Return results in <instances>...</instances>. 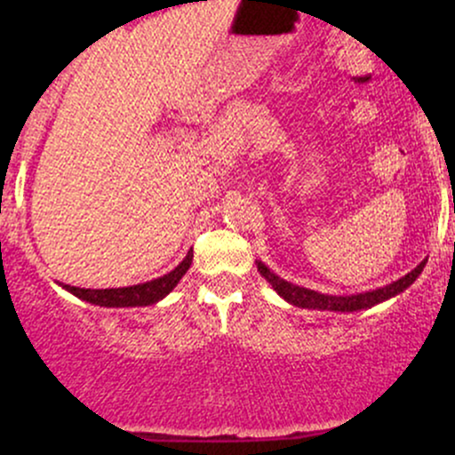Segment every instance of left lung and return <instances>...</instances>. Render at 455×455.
Masks as SVG:
<instances>
[{
	"instance_id": "obj_1",
	"label": "left lung",
	"mask_w": 455,
	"mask_h": 455,
	"mask_svg": "<svg viewBox=\"0 0 455 455\" xmlns=\"http://www.w3.org/2000/svg\"><path fill=\"white\" fill-rule=\"evenodd\" d=\"M427 263V259L421 260L415 269L409 271L406 275H402L400 280L391 282L387 286H380V289L374 291H365V293H357V295H327V293H318V291L306 289V286L293 284V282L282 280L280 275H275L263 260H257V267L260 271L265 280L274 286V291L278 293L282 299L289 301L291 306L297 307H307V310H327V312H359V310H368V307L383 304V301L391 299V297L404 293L406 289L419 278V274L424 271Z\"/></svg>"
}]
</instances>
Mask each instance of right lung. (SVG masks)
Here are the masks:
<instances>
[{
    "label": "right lung",
    "instance_id": "obj_1",
    "mask_svg": "<svg viewBox=\"0 0 455 455\" xmlns=\"http://www.w3.org/2000/svg\"><path fill=\"white\" fill-rule=\"evenodd\" d=\"M192 265V250L186 254V259L169 274L160 275V278L143 282V284L134 286H122V289H78V286H70L60 282L61 289L72 293L78 299L87 301L93 306L104 307H137V306H151L156 301L164 299L171 291L175 289L177 282L186 275V271Z\"/></svg>",
    "mask_w": 455,
    "mask_h": 455
}]
</instances>
